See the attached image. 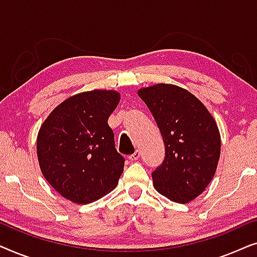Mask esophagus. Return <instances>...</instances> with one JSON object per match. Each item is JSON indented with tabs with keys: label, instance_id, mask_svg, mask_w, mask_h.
I'll return each instance as SVG.
<instances>
[{
	"label": "esophagus",
	"instance_id": "1",
	"mask_svg": "<svg viewBox=\"0 0 257 257\" xmlns=\"http://www.w3.org/2000/svg\"><path fill=\"white\" fill-rule=\"evenodd\" d=\"M139 157H140V152H139V151H136L135 153L131 154V156H128V159L131 161H136V160L139 159Z\"/></svg>",
	"mask_w": 257,
	"mask_h": 257
}]
</instances>
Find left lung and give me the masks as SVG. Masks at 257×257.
<instances>
[{"label":"left lung","instance_id":"obj_1","mask_svg":"<svg viewBox=\"0 0 257 257\" xmlns=\"http://www.w3.org/2000/svg\"><path fill=\"white\" fill-rule=\"evenodd\" d=\"M156 119L165 144V160L152 173L158 193L187 203L201 194L215 174L221 151L219 127L207 107L173 84L138 90Z\"/></svg>","mask_w":257,"mask_h":257}]
</instances>
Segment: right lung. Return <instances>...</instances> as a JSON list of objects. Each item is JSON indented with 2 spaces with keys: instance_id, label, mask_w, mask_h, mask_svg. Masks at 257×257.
<instances>
[{
  "instance_id": "right-lung-1",
  "label": "right lung",
  "mask_w": 257,
  "mask_h": 257,
  "mask_svg": "<svg viewBox=\"0 0 257 257\" xmlns=\"http://www.w3.org/2000/svg\"><path fill=\"white\" fill-rule=\"evenodd\" d=\"M119 100L120 93L114 90L77 93L57 105L42 124L38 164L63 198L86 205L118 185L125 160L115 150L107 119Z\"/></svg>"
}]
</instances>
